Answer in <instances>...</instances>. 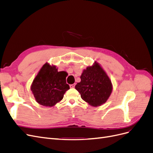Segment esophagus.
Returning a JSON list of instances; mask_svg holds the SVG:
<instances>
[{
    "instance_id": "esophagus-1",
    "label": "esophagus",
    "mask_w": 153,
    "mask_h": 153,
    "mask_svg": "<svg viewBox=\"0 0 153 153\" xmlns=\"http://www.w3.org/2000/svg\"><path fill=\"white\" fill-rule=\"evenodd\" d=\"M75 86V84H71L70 85H69V87H70V88H74Z\"/></svg>"
}]
</instances>
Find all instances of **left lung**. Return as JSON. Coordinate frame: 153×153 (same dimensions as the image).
Wrapping results in <instances>:
<instances>
[{"label": "left lung", "mask_w": 153, "mask_h": 153, "mask_svg": "<svg viewBox=\"0 0 153 153\" xmlns=\"http://www.w3.org/2000/svg\"><path fill=\"white\" fill-rule=\"evenodd\" d=\"M80 78L75 89L83 100L94 106L106 102L112 91V82L98 63L84 69Z\"/></svg>", "instance_id": "1"}]
</instances>
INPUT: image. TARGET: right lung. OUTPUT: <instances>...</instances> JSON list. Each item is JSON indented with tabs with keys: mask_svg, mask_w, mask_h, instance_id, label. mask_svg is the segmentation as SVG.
<instances>
[{
	"mask_svg": "<svg viewBox=\"0 0 153 153\" xmlns=\"http://www.w3.org/2000/svg\"><path fill=\"white\" fill-rule=\"evenodd\" d=\"M66 72H59L55 66L48 63L44 64L31 85L37 102L45 106H52L59 102L69 89L66 84Z\"/></svg>",
	"mask_w": 153,
	"mask_h": 153,
	"instance_id": "1",
	"label": "right lung"
}]
</instances>
